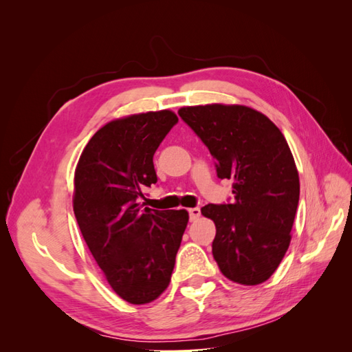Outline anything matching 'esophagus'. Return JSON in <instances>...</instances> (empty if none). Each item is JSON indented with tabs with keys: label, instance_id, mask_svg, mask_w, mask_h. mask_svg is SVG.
<instances>
[{
	"label": "esophagus",
	"instance_id": "obj_1",
	"mask_svg": "<svg viewBox=\"0 0 352 352\" xmlns=\"http://www.w3.org/2000/svg\"><path fill=\"white\" fill-rule=\"evenodd\" d=\"M201 216V210L198 207L194 208H189V219L190 220H197Z\"/></svg>",
	"mask_w": 352,
	"mask_h": 352
}]
</instances>
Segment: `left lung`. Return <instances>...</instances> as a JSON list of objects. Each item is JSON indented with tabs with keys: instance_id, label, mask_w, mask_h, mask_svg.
I'll return each mask as SVG.
<instances>
[{
	"instance_id": "1",
	"label": "left lung",
	"mask_w": 352,
	"mask_h": 352,
	"mask_svg": "<svg viewBox=\"0 0 352 352\" xmlns=\"http://www.w3.org/2000/svg\"><path fill=\"white\" fill-rule=\"evenodd\" d=\"M177 114L216 160L219 179L233 180V201L207 204L214 221L212 257L228 279L258 285L278 269L291 242L300 177L282 132L245 105H197Z\"/></svg>"
}]
</instances>
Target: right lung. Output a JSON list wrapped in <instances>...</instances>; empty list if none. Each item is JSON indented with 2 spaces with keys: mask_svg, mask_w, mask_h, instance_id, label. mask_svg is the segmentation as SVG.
<instances>
[{
  "mask_svg": "<svg viewBox=\"0 0 352 352\" xmlns=\"http://www.w3.org/2000/svg\"><path fill=\"white\" fill-rule=\"evenodd\" d=\"M176 123L168 110L113 120L91 138L74 173L82 236L113 291L131 304L164 292L188 225L186 210L138 204L157 182L153 157Z\"/></svg>",
  "mask_w": 352,
  "mask_h": 352,
  "instance_id": "obj_1",
  "label": "right lung"
}]
</instances>
